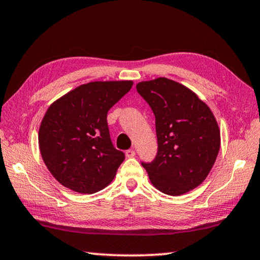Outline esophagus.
Instances as JSON below:
<instances>
[{
	"instance_id": "esophagus-1",
	"label": "esophagus",
	"mask_w": 260,
	"mask_h": 260,
	"mask_svg": "<svg viewBox=\"0 0 260 260\" xmlns=\"http://www.w3.org/2000/svg\"><path fill=\"white\" fill-rule=\"evenodd\" d=\"M126 157H134L135 156V150L134 149H128V150H126Z\"/></svg>"
}]
</instances>
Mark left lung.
<instances>
[{"label": "left lung", "instance_id": "obj_1", "mask_svg": "<svg viewBox=\"0 0 260 260\" xmlns=\"http://www.w3.org/2000/svg\"><path fill=\"white\" fill-rule=\"evenodd\" d=\"M155 114L158 151L142 163L150 183L168 196H182L204 182L221 146L211 109L186 86L158 77L137 84Z\"/></svg>", "mask_w": 260, "mask_h": 260}]
</instances>
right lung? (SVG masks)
Returning a JSON list of instances; mask_svg holds the SVG:
<instances>
[{"label":"right lung","instance_id":"1","mask_svg":"<svg viewBox=\"0 0 260 260\" xmlns=\"http://www.w3.org/2000/svg\"><path fill=\"white\" fill-rule=\"evenodd\" d=\"M133 81H94L52 103L41 120V157L64 187L92 194L112 182L125 154L112 145L109 110L129 91Z\"/></svg>","mask_w":260,"mask_h":260}]
</instances>
